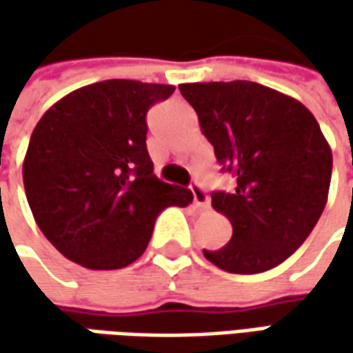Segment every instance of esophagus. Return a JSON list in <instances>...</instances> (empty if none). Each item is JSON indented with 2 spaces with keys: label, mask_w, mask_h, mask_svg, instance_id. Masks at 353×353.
Masks as SVG:
<instances>
[{
  "label": "esophagus",
  "mask_w": 353,
  "mask_h": 353,
  "mask_svg": "<svg viewBox=\"0 0 353 353\" xmlns=\"http://www.w3.org/2000/svg\"><path fill=\"white\" fill-rule=\"evenodd\" d=\"M190 190H192V196H194V204H196L200 210H206V208L210 206V196H208V192H206L198 183L190 184Z\"/></svg>",
  "instance_id": "34e87169"
}]
</instances>
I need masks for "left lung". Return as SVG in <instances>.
Instances as JSON below:
<instances>
[{
	"label": "left lung",
	"mask_w": 353,
	"mask_h": 353,
	"mask_svg": "<svg viewBox=\"0 0 353 353\" xmlns=\"http://www.w3.org/2000/svg\"><path fill=\"white\" fill-rule=\"evenodd\" d=\"M218 163L236 176L214 192L212 208L232 239L204 257L228 273H263L303 245L328 200L332 151L299 100L257 82L181 84Z\"/></svg>",
	"instance_id": "8db88e82"
}]
</instances>
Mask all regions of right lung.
<instances>
[{
  "label": "right lung",
  "instance_id": "obj_1",
  "mask_svg": "<svg viewBox=\"0 0 353 353\" xmlns=\"http://www.w3.org/2000/svg\"><path fill=\"white\" fill-rule=\"evenodd\" d=\"M169 84L103 80L50 105L33 129L23 184L34 222L86 269H121L147 250L159 212L192 192L159 181L147 153V112Z\"/></svg>",
  "mask_w": 353,
  "mask_h": 353
}]
</instances>
